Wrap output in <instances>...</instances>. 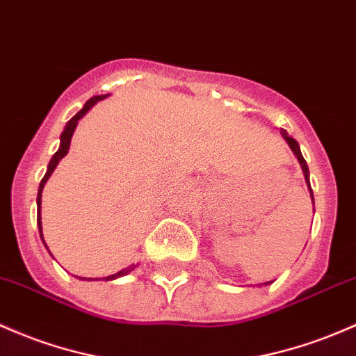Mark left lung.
<instances>
[{"instance_id":"obj_1","label":"left lung","mask_w":356,"mask_h":356,"mask_svg":"<svg viewBox=\"0 0 356 356\" xmlns=\"http://www.w3.org/2000/svg\"><path fill=\"white\" fill-rule=\"evenodd\" d=\"M280 135H282V138L286 140V142H287V145L291 147V150L294 152V155H296V157H298V160H299V163H300V169H302V174H304V179H306L307 189H309V193H311L312 204H314V196H312V189H311V184H309V169H307V163H306V160H304L302 154H300L299 143L296 142V140L292 138V136H289V134H287L286 130H282V131H280ZM272 282H273V280H272ZM272 282H265V284H260V286H268V284H272Z\"/></svg>"}]
</instances>
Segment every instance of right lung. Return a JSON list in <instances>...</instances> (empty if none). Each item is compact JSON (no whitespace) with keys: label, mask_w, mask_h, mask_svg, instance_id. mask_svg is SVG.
Segmentation results:
<instances>
[{"label":"right lung","mask_w":356,"mask_h":356,"mask_svg":"<svg viewBox=\"0 0 356 356\" xmlns=\"http://www.w3.org/2000/svg\"><path fill=\"white\" fill-rule=\"evenodd\" d=\"M108 96L109 95L92 96L91 99L86 101V104L83 106V109H81L79 113H76V115H74L72 118L67 121V124H65L64 131H62V135H60V145H58V150L56 152V154H54V157L50 159L49 167H47V172H45L44 179H42L40 186H38V194H37V225H38V233H40V238H42V241H44V245H45V240H44V233H42V191H44L45 182L49 181V177H50V175H52V172L56 170L57 163L60 162V159H64L65 155H67L69 147H70V138H72V134H74V130H76V127H77V123H79V120L83 118V116L89 111V109L95 106L97 101H103L104 97H108ZM45 247H47V245H45ZM47 250H49V247H47ZM50 255H52V253H50ZM135 267H136V265L131 264L130 267H127V268H123V270L113 273V275L103 277V280L120 279V277H124V275H128V273H130V272H134ZM77 279H81V280H101V279H91V277H89V279H88V277H77Z\"/></svg>","instance_id":"right-lung-1"}]
</instances>
